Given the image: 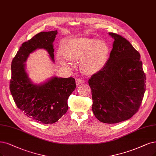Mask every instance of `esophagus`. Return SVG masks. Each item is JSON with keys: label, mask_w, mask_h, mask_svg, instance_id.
Returning a JSON list of instances; mask_svg holds the SVG:
<instances>
[{"label": "esophagus", "mask_w": 156, "mask_h": 156, "mask_svg": "<svg viewBox=\"0 0 156 156\" xmlns=\"http://www.w3.org/2000/svg\"><path fill=\"white\" fill-rule=\"evenodd\" d=\"M84 83V80L83 79L80 78H76V83L77 85H80V84H82V83Z\"/></svg>", "instance_id": "1"}]
</instances>
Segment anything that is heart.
<instances>
[{
  "label": "heart",
  "instance_id": "b5f03b06",
  "mask_svg": "<svg viewBox=\"0 0 156 156\" xmlns=\"http://www.w3.org/2000/svg\"><path fill=\"white\" fill-rule=\"evenodd\" d=\"M108 53L107 45L93 38H76L67 42L62 48L63 57L69 61L80 62V69L87 74H93L104 67ZM59 62L63 66L68 63L62 58Z\"/></svg>",
  "mask_w": 156,
  "mask_h": 156
}]
</instances>
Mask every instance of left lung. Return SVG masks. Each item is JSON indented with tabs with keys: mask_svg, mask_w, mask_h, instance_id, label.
Returning a JSON list of instances; mask_svg holds the SVG:
<instances>
[{
	"mask_svg": "<svg viewBox=\"0 0 156 156\" xmlns=\"http://www.w3.org/2000/svg\"><path fill=\"white\" fill-rule=\"evenodd\" d=\"M114 41L101 70L89 80L95 117L105 123H117L138 111L146 88L140 54L126 38L108 33Z\"/></svg>",
	"mask_w": 156,
	"mask_h": 156,
	"instance_id": "8db88e82",
	"label": "left lung"
}]
</instances>
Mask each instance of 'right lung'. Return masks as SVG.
<instances>
[{
  "label": "right lung",
  "instance_id": "obj_1",
  "mask_svg": "<svg viewBox=\"0 0 156 156\" xmlns=\"http://www.w3.org/2000/svg\"><path fill=\"white\" fill-rule=\"evenodd\" d=\"M56 30L40 32L22 44L11 62L9 89L15 104L25 115L36 122L52 124L68 110L67 100L76 88L74 78L53 77L40 85L33 84L25 70V62L37 49L47 50L54 61L53 42Z\"/></svg>",
  "mask_w": 156,
  "mask_h": 156
}]
</instances>
